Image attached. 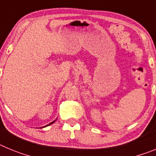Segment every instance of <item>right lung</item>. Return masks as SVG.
I'll return each mask as SVG.
<instances>
[{
    "label": "right lung",
    "instance_id": "add662e5",
    "mask_svg": "<svg viewBox=\"0 0 156 156\" xmlns=\"http://www.w3.org/2000/svg\"><path fill=\"white\" fill-rule=\"evenodd\" d=\"M54 122H55V121H54ZM51 122V123H50V124H48V125H51V124H52V123H53V122ZM48 125H47V126H48Z\"/></svg>",
    "mask_w": 156,
    "mask_h": 156
}]
</instances>
